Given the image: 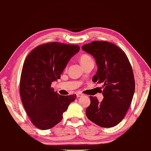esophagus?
<instances>
[{
  "label": "esophagus",
  "instance_id": "esophagus-1",
  "mask_svg": "<svg viewBox=\"0 0 151 151\" xmlns=\"http://www.w3.org/2000/svg\"><path fill=\"white\" fill-rule=\"evenodd\" d=\"M81 96H83V93H76V97L77 98H79Z\"/></svg>",
  "mask_w": 151,
  "mask_h": 151
}]
</instances>
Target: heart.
Segmentation results:
<instances>
[{"label":"heart","mask_w":151,"mask_h":151,"mask_svg":"<svg viewBox=\"0 0 151 151\" xmlns=\"http://www.w3.org/2000/svg\"><path fill=\"white\" fill-rule=\"evenodd\" d=\"M90 60H91V58L90 57L89 55H86V54H84V55H81L80 58V62L81 63V64H83V63L89 61Z\"/></svg>","instance_id":"b5f03b06"}]
</instances>
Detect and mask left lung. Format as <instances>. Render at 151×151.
Masks as SVG:
<instances>
[{
	"label": "left lung",
	"instance_id": "1",
	"mask_svg": "<svg viewBox=\"0 0 151 151\" xmlns=\"http://www.w3.org/2000/svg\"><path fill=\"white\" fill-rule=\"evenodd\" d=\"M82 49L93 55L97 64L92 81L104 86L102 102L90 96L86 115L100 127H114L124 118L133 98L135 80L131 64L124 51L111 42L96 40Z\"/></svg>",
	"mask_w": 151,
	"mask_h": 151
}]
</instances>
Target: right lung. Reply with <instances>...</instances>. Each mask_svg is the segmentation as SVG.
I'll return each mask as SVG.
<instances>
[{
    "mask_svg": "<svg viewBox=\"0 0 151 151\" xmlns=\"http://www.w3.org/2000/svg\"><path fill=\"white\" fill-rule=\"evenodd\" d=\"M79 50L76 45L48 42L36 47L26 58L20 96L31 122L39 129H50L60 122L63 113L76 99V95H59L51 85L60 78L70 59Z\"/></svg>",
    "mask_w": 151,
    "mask_h": 151,
    "instance_id": "add662e5",
    "label": "right lung"
}]
</instances>
